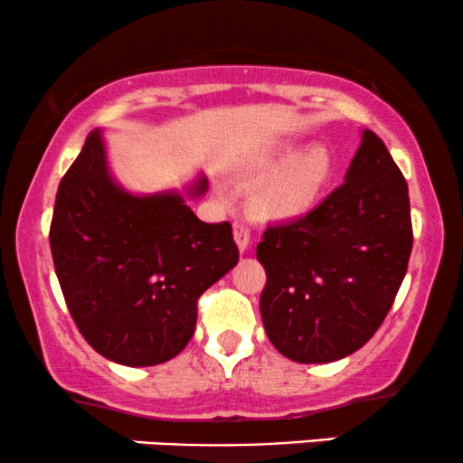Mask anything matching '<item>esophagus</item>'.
<instances>
[{
    "label": "esophagus",
    "mask_w": 463,
    "mask_h": 463,
    "mask_svg": "<svg viewBox=\"0 0 463 463\" xmlns=\"http://www.w3.org/2000/svg\"><path fill=\"white\" fill-rule=\"evenodd\" d=\"M235 241L241 252L250 246V228L243 222H235Z\"/></svg>",
    "instance_id": "1"
}]
</instances>
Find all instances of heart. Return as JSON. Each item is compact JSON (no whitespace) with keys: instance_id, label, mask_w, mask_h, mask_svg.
<instances>
[{"instance_id":"obj_1","label":"heart","mask_w":463,"mask_h":463,"mask_svg":"<svg viewBox=\"0 0 463 463\" xmlns=\"http://www.w3.org/2000/svg\"><path fill=\"white\" fill-rule=\"evenodd\" d=\"M277 172L268 178L259 194V209L263 215L296 217L307 213L326 189L333 174V158L326 147L317 146L294 154L283 147L263 154L254 161L257 174Z\"/></svg>"}]
</instances>
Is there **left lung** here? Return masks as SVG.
Listing matches in <instances>:
<instances>
[{
  "label": "left lung",
  "mask_w": 463,
  "mask_h": 463,
  "mask_svg": "<svg viewBox=\"0 0 463 463\" xmlns=\"http://www.w3.org/2000/svg\"><path fill=\"white\" fill-rule=\"evenodd\" d=\"M411 243L405 176L385 143L364 130L344 183L259 241L268 274L261 317L274 348L298 364L359 350L394 305Z\"/></svg>",
  "instance_id": "left-lung-1"
}]
</instances>
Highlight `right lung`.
<instances>
[{
	"label": "right lung",
	"instance_id": "add662e5",
	"mask_svg": "<svg viewBox=\"0 0 463 463\" xmlns=\"http://www.w3.org/2000/svg\"><path fill=\"white\" fill-rule=\"evenodd\" d=\"M204 191L200 178L189 195ZM50 246L78 331L102 357L135 368L187 346L198 298L239 261L228 222H200L180 194L117 187L98 130L58 184Z\"/></svg>",
	"mask_w": 463,
	"mask_h": 463
}]
</instances>
